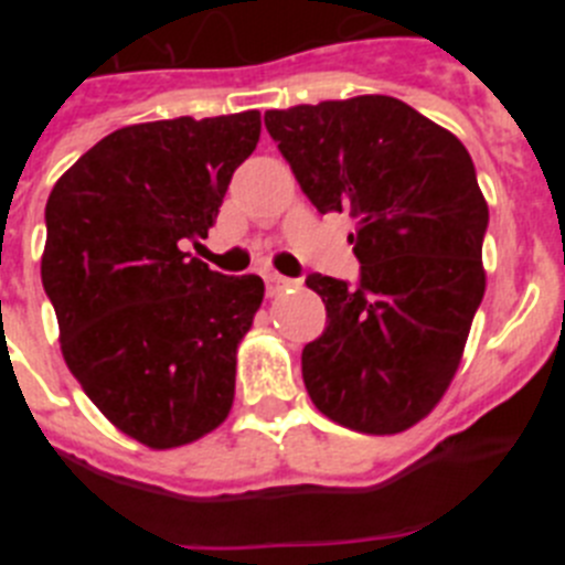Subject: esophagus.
I'll return each mask as SVG.
<instances>
[{
  "instance_id": "1",
  "label": "esophagus",
  "mask_w": 565,
  "mask_h": 565,
  "mask_svg": "<svg viewBox=\"0 0 565 565\" xmlns=\"http://www.w3.org/2000/svg\"><path fill=\"white\" fill-rule=\"evenodd\" d=\"M288 286H294V279H288V277H282V274H266V288H268V294H279L282 291V288H288Z\"/></svg>"
}]
</instances>
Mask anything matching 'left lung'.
<instances>
[{
	"label": "left lung",
	"mask_w": 565,
	"mask_h": 565,
	"mask_svg": "<svg viewBox=\"0 0 565 565\" xmlns=\"http://www.w3.org/2000/svg\"><path fill=\"white\" fill-rule=\"evenodd\" d=\"M266 129L317 212L356 217V282L306 279L328 311L302 348L308 396L351 430H407L450 387L487 288L472 158L391 96L268 109Z\"/></svg>",
	"instance_id": "8db88e82"
}]
</instances>
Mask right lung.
Wrapping results in <instances>:
<instances>
[{"label": "right lung", "mask_w": 565, "mask_h": 565, "mask_svg": "<svg viewBox=\"0 0 565 565\" xmlns=\"http://www.w3.org/2000/svg\"><path fill=\"white\" fill-rule=\"evenodd\" d=\"M259 113L115 129L47 198L44 294L84 393L121 433L169 450L212 433L234 402L237 344L263 302L257 274L192 257Z\"/></svg>", "instance_id": "obj_1"}]
</instances>
